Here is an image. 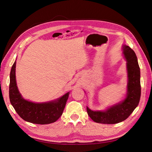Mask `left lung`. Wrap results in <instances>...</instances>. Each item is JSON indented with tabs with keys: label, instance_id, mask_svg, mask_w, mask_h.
Returning <instances> with one entry per match:
<instances>
[{
	"label": "left lung",
	"instance_id": "obj_1",
	"mask_svg": "<svg viewBox=\"0 0 152 152\" xmlns=\"http://www.w3.org/2000/svg\"><path fill=\"white\" fill-rule=\"evenodd\" d=\"M122 50L126 61L127 73L126 96L119 102L110 106L104 110H92L87 107V113L95 122L107 124L121 122L128 118L139 104L141 84L140 68L137 58L134 50L128 45H122Z\"/></svg>",
	"mask_w": 152,
	"mask_h": 152
}]
</instances>
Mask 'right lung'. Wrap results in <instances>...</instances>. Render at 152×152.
<instances>
[{"label": "right lung", "mask_w": 152, "mask_h": 152, "mask_svg": "<svg viewBox=\"0 0 152 152\" xmlns=\"http://www.w3.org/2000/svg\"><path fill=\"white\" fill-rule=\"evenodd\" d=\"M16 59L10 72V99L17 113L24 121L37 124H48L56 122L61 116L70 91L49 102L36 103L23 98L18 88L16 79Z\"/></svg>", "instance_id": "add662e5"}]
</instances>
